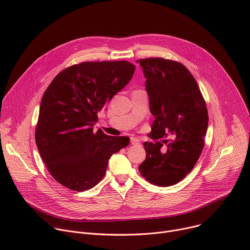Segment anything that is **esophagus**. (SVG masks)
Here are the masks:
<instances>
[{"instance_id":"esophagus-1","label":"esophagus","mask_w":250,"mask_h":250,"mask_svg":"<svg viewBox=\"0 0 250 250\" xmlns=\"http://www.w3.org/2000/svg\"><path fill=\"white\" fill-rule=\"evenodd\" d=\"M130 144L131 145H139V140L135 137H130Z\"/></svg>"}]
</instances>
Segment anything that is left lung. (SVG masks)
<instances>
[{
	"mask_svg": "<svg viewBox=\"0 0 250 250\" xmlns=\"http://www.w3.org/2000/svg\"><path fill=\"white\" fill-rule=\"evenodd\" d=\"M144 70L149 108L155 120L145 142L146 160L138 170L156 186L168 187L180 182L197 163L205 145L208 110L199 86L190 71L181 63L160 57L137 60ZM173 135L168 143L159 138ZM168 143L166 152L161 148Z\"/></svg>",
	"mask_w": 250,
	"mask_h": 250,
	"instance_id": "obj_1",
	"label": "left lung"
}]
</instances>
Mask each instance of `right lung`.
<instances>
[{
  "label": "right lung",
  "instance_id": "obj_1",
  "mask_svg": "<svg viewBox=\"0 0 250 250\" xmlns=\"http://www.w3.org/2000/svg\"><path fill=\"white\" fill-rule=\"evenodd\" d=\"M127 61L83 62L62 70L42 99L35 142L47 170L62 186L77 192L95 187L109 159L129 144L127 136L94 130L98 113L130 81Z\"/></svg>",
  "mask_w": 250,
  "mask_h": 250
}]
</instances>
